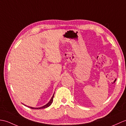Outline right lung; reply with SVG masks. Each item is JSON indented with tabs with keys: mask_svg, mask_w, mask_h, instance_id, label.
Returning <instances> with one entry per match:
<instances>
[{
	"mask_svg": "<svg viewBox=\"0 0 126 126\" xmlns=\"http://www.w3.org/2000/svg\"><path fill=\"white\" fill-rule=\"evenodd\" d=\"M54 93L53 95L52 96V97H51V99H50V101L48 102V103L47 104H46L45 105H44V106H43L40 107H30V106H26V105H25V106H27V107H29V108H30V109H34V110H39V109H46V108H47V107H49V106H50L51 104H52V101H53V98H54ZM23 105H24V104H23Z\"/></svg>",
	"mask_w": 126,
	"mask_h": 126,
	"instance_id": "obj_1",
	"label": "right lung"
}]
</instances>
